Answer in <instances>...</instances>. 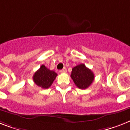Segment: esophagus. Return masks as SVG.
<instances>
[{"instance_id":"esophagus-1","label":"esophagus","mask_w":130,"mask_h":130,"mask_svg":"<svg viewBox=\"0 0 130 130\" xmlns=\"http://www.w3.org/2000/svg\"><path fill=\"white\" fill-rule=\"evenodd\" d=\"M66 72H67V70H66V68H63L62 70H60V72H62V73H66Z\"/></svg>"}]
</instances>
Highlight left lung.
<instances>
[{
  "instance_id": "obj_1",
  "label": "left lung",
  "mask_w": 130,
  "mask_h": 130,
  "mask_svg": "<svg viewBox=\"0 0 130 130\" xmlns=\"http://www.w3.org/2000/svg\"><path fill=\"white\" fill-rule=\"evenodd\" d=\"M70 76L76 86L80 89H87L93 83L94 78L93 72L84 64L74 67Z\"/></svg>"
}]
</instances>
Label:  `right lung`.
Wrapping results in <instances>:
<instances>
[{"label": "right lung", "instance_id": "add662e5", "mask_svg": "<svg viewBox=\"0 0 130 130\" xmlns=\"http://www.w3.org/2000/svg\"><path fill=\"white\" fill-rule=\"evenodd\" d=\"M57 74L54 70H50L44 65H41L39 70L35 72L33 79L38 87L42 89H48L54 81Z\"/></svg>", "mask_w": 130, "mask_h": 130}]
</instances>
